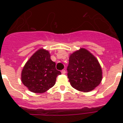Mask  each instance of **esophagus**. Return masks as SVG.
Masks as SVG:
<instances>
[{"label": "esophagus", "instance_id": "1", "mask_svg": "<svg viewBox=\"0 0 123 123\" xmlns=\"http://www.w3.org/2000/svg\"><path fill=\"white\" fill-rule=\"evenodd\" d=\"M61 72H62V73L63 74H65L66 73V71H65V69H63V70H62V71H61Z\"/></svg>", "mask_w": 123, "mask_h": 123}]
</instances>
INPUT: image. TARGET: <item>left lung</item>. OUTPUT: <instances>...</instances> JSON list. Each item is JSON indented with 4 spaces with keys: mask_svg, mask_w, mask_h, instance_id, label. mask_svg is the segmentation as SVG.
I'll return each instance as SVG.
<instances>
[{
    "mask_svg": "<svg viewBox=\"0 0 123 123\" xmlns=\"http://www.w3.org/2000/svg\"><path fill=\"white\" fill-rule=\"evenodd\" d=\"M67 72L71 86L79 91L89 92L102 81V69L98 60L85 49L70 55Z\"/></svg>",
    "mask_w": 123,
    "mask_h": 123,
    "instance_id": "1",
    "label": "left lung"
}]
</instances>
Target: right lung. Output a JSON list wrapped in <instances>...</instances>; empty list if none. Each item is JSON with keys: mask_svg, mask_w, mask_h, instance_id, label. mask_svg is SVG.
Returning <instances> with one entry per match:
<instances>
[{"mask_svg": "<svg viewBox=\"0 0 123 123\" xmlns=\"http://www.w3.org/2000/svg\"><path fill=\"white\" fill-rule=\"evenodd\" d=\"M49 52L40 49L25 64L21 73V81L30 91L43 93L54 86L61 72L55 68Z\"/></svg>", "mask_w": 123, "mask_h": 123, "instance_id": "add662e5", "label": "right lung"}]
</instances>
